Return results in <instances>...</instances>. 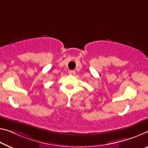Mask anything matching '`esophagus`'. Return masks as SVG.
I'll return each mask as SVG.
<instances>
[{
    "label": "esophagus",
    "mask_w": 148,
    "mask_h": 148,
    "mask_svg": "<svg viewBox=\"0 0 148 148\" xmlns=\"http://www.w3.org/2000/svg\"><path fill=\"white\" fill-rule=\"evenodd\" d=\"M69 74L71 75H72V76H74L75 75V71H73V70H72V71H69Z\"/></svg>",
    "instance_id": "1"
}]
</instances>
